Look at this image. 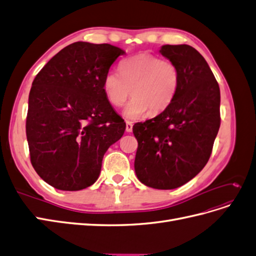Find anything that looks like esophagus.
Wrapping results in <instances>:
<instances>
[{
    "instance_id": "34e87169",
    "label": "esophagus",
    "mask_w": 256,
    "mask_h": 256,
    "mask_svg": "<svg viewBox=\"0 0 256 256\" xmlns=\"http://www.w3.org/2000/svg\"><path fill=\"white\" fill-rule=\"evenodd\" d=\"M132 122H126V131L127 132H131L132 131Z\"/></svg>"
}]
</instances>
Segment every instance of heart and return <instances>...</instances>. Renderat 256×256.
Masks as SVG:
<instances>
[{
  "mask_svg": "<svg viewBox=\"0 0 256 256\" xmlns=\"http://www.w3.org/2000/svg\"><path fill=\"white\" fill-rule=\"evenodd\" d=\"M120 72L110 70L104 78V92L113 106H122L131 96L124 115L136 120L150 112L158 115L172 104L180 86L177 65L150 53H138L122 60Z\"/></svg>",
  "mask_w": 256,
  "mask_h": 256,
  "instance_id": "obj_1",
  "label": "heart"
}]
</instances>
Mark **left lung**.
<instances>
[{
    "mask_svg": "<svg viewBox=\"0 0 256 256\" xmlns=\"http://www.w3.org/2000/svg\"><path fill=\"white\" fill-rule=\"evenodd\" d=\"M160 53L180 69V86L164 112L134 124V170L147 187L170 190L196 177L210 157L221 122L220 88L191 46L164 44Z\"/></svg>",
    "mask_w": 256,
    "mask_h": 256,
    "instance_id": "left-lung-1",
    "label": "left lung"
}]
</instances>
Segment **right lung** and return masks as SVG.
Listing matches in <instances>:
<instances>
[{"mask_svg": "<svg viewBox=\"0 0 256 256\" xmlns=\"http://www.w3.org/2000/svg\"><path fill=\"white\" fill-rule=\"evenodd\" d=\"M125 51L76 42L37 74L28 95L26 138L30 164L52 187L78 191L99 177L102 158L126 122L114 111L102 82Z\"/></svg>", "mask_w": 256, "mask_h": 256, "instance_id": "1", "label": "right lung"}]
</instances>
